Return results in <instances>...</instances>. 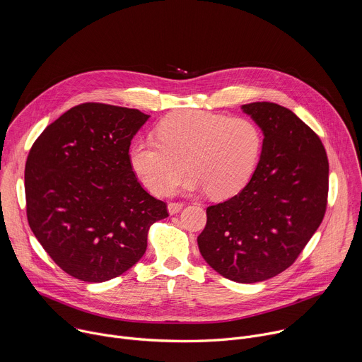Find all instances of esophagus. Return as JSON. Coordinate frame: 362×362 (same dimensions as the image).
I'll list each match as a JSON object with an SVG mask.
<instances>
[{"label":"esophagus","instance_id":"obj_1","mask_svg":"<svg viewBox=\"0 0 362 362\" xmlns=\"http://www.w3.org/2000/svg\"><path fill=\"white\" fill-rule=\"evenodd\" d=\"M183 206H185V203H183V202H170V203L168 204L169 214H170V215H175V214L180 212V211L183 209Z\"/></svg>","mask_w":362,"mask_h":362}]
</instances>
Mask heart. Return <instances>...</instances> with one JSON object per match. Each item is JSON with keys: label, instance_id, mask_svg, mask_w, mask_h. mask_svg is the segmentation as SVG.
<instances>
[{"label": "heart", "instance_id": "1", "mask_svg": "<svg viewBox=\"0 0 362 362\" xmlns=\"http://www.w3.org/2000/svg\"><path fill=\"white\" fill-rule=\"evenodd\" d=\"M154 136L133 141L129 150L133 172L154 194H168L187 165L186 189H206L218 199L233 196L252 179L264 146L253 120L202 110L169 115Z\"/></svg>", "mask_w": 362, "mask_h": 362}]
</instances>
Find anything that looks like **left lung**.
Segmentation results:
<instances>
[{
  "mask_svg": "<svg viewBox=\"0 0 362 362\" xmlns=\"http://www.w3.org/2000/svg\"><path fill=\"white\" fill-rule=\"evenodd\" d=\"M242 109L264 130L261 160L238 194L206 209L197 245L222 276L253 284L288 269L321 225L329 165L320 136L289 109L268 101Z\"/></svg>",
  "mask_w": 362,
  "mask_h": 362,
  "instance_id": "left-lung-1",
  "label": "left lung"
}]
</instances>
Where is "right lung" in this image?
Wrapping results in <instances>:
<instances>
[{"label": "right lung", "instance_id": "right-lung-1", "mask_svg": "<svg viewBox=\"0 0 362 362\" xmlns=\"http://www.w3.org/2000/svg\"><path fill=\"white\" fill-rule=\"evenodd\" d=\"M148 119L136 109L83 103L48 124L25 163L28 225L66 274L105 282L130 269L150 226L169 216L132 169L133 136Z\"/></svg>", "mask_w": 362, "mask_h": 362}]
</instances>
